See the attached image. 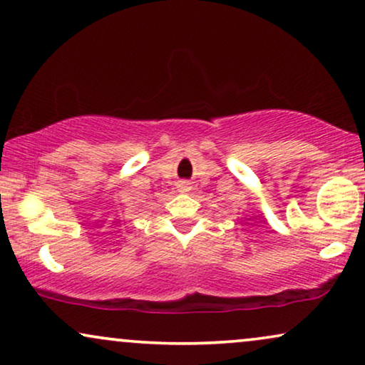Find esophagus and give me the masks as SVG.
Returning <instances> with one entry per match:
<instances>
[{"instance_id":"obj_1","label":"esophagus","mask_w":365,"mask_h":365,"mask_svg":"<svg viewBox=\"0 0 365 365\" xmlns=\"http://www.w3.org/2000/svg\"><path fill=\"white\" fill-rule=\"evenodd\" d=\"M178 190L180 192H190L192 190V183L190 182H185V180H183V182L178 183Z\"/></svg>"}]
</instances>
